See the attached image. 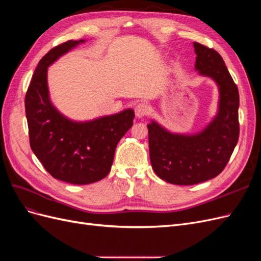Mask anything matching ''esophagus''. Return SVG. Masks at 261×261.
I'll use <instances>...</instances> for the list:
<instances>
[{"label":"esophagus","instance_id":"obj_1","mask_svg":"<svg viewBox=\"0 0 261 261\" xmlns=\"http://www.w3.org/2000/svg\"><path fill=\"white\" fill-rule=\"evenodd\" d=\"M149 113V107L147 103H144V102H140L136 107H135V115L138 118H141L146 116Z\"/></svg>","mask_w":261,"mask_h":261}]
</instances>
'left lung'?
Here are the masks:
<instances>
[{
    "instance_id": "1",
    "label": "left lung",
    "mask_w": 261,
    "mask_h": 261,
    "mask_svg": "<svg viewBox=\"0 0 261 261\" xmlns=\"http://www.w3.org/2000/svg\"><path fill=\"white\" fill-rule=\"evenodd\" d=\"M195 70L211 78L219 90L218 111L196 134L173 133L151 120L148 127L150 162L161 179L194 185L219 175L233 153L240 136L239 89L221 55L194 42Z\"/></svg>"
}]
</instances>
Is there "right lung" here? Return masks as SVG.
Wrapping results in <instances>:
<instances>
[{
  "label": "right lung",
  "instance_id": "add662e5",
  "mask_svg": "<svg viewBox=\"0 0 261 261\" xmlns=\"http://www.w3.org/2000/svg\"><path fill=\"white\" fill-rule=\"evenodd\" d=\"M85 42L69 40L46 53L35 69L25 99L34 153L54 178L75 185L91 184L109 174L115 148L135 116L133 109H126L81 122L70 120L52 103L48 67Z\"/></svg>",
  "mask_w": 261,
  "mask_h": 261
}]
</instances>
